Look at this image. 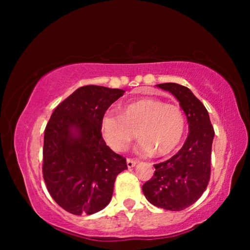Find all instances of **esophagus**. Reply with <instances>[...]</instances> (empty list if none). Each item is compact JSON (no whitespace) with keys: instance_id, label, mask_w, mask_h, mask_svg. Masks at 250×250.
<instances>
[{"instance_id":"34e87169","label":"esophagus","mask_w":250,"mask_h":250,"mask_svg":"<svg viewBox=\"0 0 250 250\" xmlns=\"http://www.w3.org/2000/svg\"><path fill=\"white\" fill-rule=\"evenodd\" d=\"M137 163H138L137 161L133 160V159H126V166H128V167H129V168L133 167Z\"/></svg>"}]
</instances>
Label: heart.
Wrapping results in <instances>:
<instances>
[{
    "instance_id": "b5f03b06",
    "label": "heart",
    "mask_w": 250,
    "mask_h": 250,
    "mask_svg": "<svg viewBox=\"0 0 250 250\" xmlns=\"http://www.w3.org/2000/svg\"><path fill=\"white\" fill-rule=\"evenodd\" d=\"M185 125L179 105L155 98L132 101L121 109V115L107 112L101 119V131L113 150H125L139 131V150L146 154L155 151L156 155H167L180 145Z\"/></svg>"
}]
</instances>
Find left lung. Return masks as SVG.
I'll return each mask as SVG.
<instances>
[{"mask_svg": "<svg viewBox=\"0 0 250 250\" xmlns=\"http://www.w3.org/2000/svg\"><path fill=\"white\" fill-rule=\"evenodd\" d=\"M156 86L179 100L188 118L189 133L175 155L154 164V174L143 184L142 192L151 204L160 208L183 210L202 196L208 184L215 132L204 104L188 87L174 83Z\"/></svg>", "mask_w": 250, "mask_h": 250, "instance_id": "left-lung-1", "label": "left lung"}]
</instances>
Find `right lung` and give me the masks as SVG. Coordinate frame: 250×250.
Instances as JSON below:
<instances>
[{
    "instance_id": "obj_1",
    "label": "right lung",
    "mask_w": 250,
    "mask_h": 250,
    "mask_svg": "<svg viewBox=\"0 0 250 250\" xmlns=\"http://www.w3.org/2000/svg\"><path fill=\"white\" fill-rule=\"evenodd\" d=\"M125 90L88 84L59 104L44 133L43 177L50 196L74 215L109 204L126 160L105 145L101 119Z\"/></svg>"
}]
</instances>
